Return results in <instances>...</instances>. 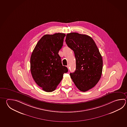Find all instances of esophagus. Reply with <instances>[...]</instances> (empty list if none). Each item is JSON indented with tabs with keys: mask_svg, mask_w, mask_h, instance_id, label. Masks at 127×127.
Masks as SVG:
<instances>
[{
	"mask_svg": "<svg viewBox=\"0 0 127 127\" xmlns=\"http://www.w3.org/2000/svg\"><path fill=\"white\" fill-rule=\"evenodd\" d=\"M67 68H68V69H69V65H67Z\"/></svg>",
	"mask_w": 127,
	"mask_h": 127,
	"instance_id": "esophagus-1",
	"label": "esophagus"
}]
</instances>
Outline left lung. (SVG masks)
Instances as JSON below:
<instances>
[{"label":"left lung","mask_w":127,"mask_h":127,"mask_svg":"<svg viewBox=\"0 0 127 127\" xmlns=\"http://www.w3.org/2000/svg\"><path fill=\"white\" fill-rule=\"evenodd\" d=\"M65 41L76 59V69L70 73V77L80 91H88L96 85L102 74L103 61L98 48L91 37L78 33H67Z\"/></svg>","instance_id":"8db88e82"}]
</instances>
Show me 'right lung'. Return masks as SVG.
I'll return each instance as SVG.
<instances>
[{
	"label": "right lung",
	"instance_id": "right-lung-1",
	"mask_svg": "<svg viewBox=\"0 0 127 127\" xmlns=\"http://www.w3.org/2000/svg\"><path fill=\"white\" fill-rule=\"evenodd\" d=\"M65 34H45L38 41L31 57V71L38 85L47 92L54 91L68 72L63 66L58 52Z\"/></svg>",
	"mask_w": 127,
	"mask_h": 127
}]
</instances>
